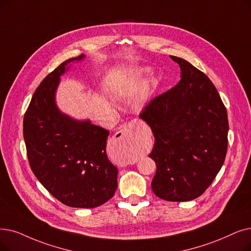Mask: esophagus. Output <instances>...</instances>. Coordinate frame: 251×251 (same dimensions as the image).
Segmentation results:
<instances>
[{"instance_id": "34e87169", "label": "esophagus", "mask_w": 251, "mask_h": 251, "mask_svg": "<svg viewBox=\"0 0 251 251\" xmlns=\"http://www.w3.org/2000/svg\"><path fill=\"white\" fill-rule=\"evenodd\" d=\"M138 126H139V123L137 122V121H129V122H127L122 128H121V130H120V133L121 134H126V135H129L130 137H131V135L132 134H134V132H135V130H136V128H138ZM118 132V133H119Z\"/></svg>"}]
</instances>
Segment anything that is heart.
I'll return each instance as SVG.
<instances>
[{"instance_id":"1","label":"heart","mask_w":251,"mask_h":251,"mask_svg":"<svg viewBox=\"0 0 251 251\" xmlns=\"http://www.w3.org/2000/svg\"><path fill=\"white\" fill-rule=\"evenodd\" d=\"M149 72V69H141L140 70V73H145V74H147Z\"/></svg>"}]
</instances>
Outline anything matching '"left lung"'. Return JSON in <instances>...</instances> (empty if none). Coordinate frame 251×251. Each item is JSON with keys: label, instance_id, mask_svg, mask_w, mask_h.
<instances>
[{"label": "left lung", "instance_id": "1", "mask_svg": "<svg viewBox=\"0 0 251 251\" xmlns=\"http://www.w3.org/2000/svg\"><path fill=\"white\" fill-rule=\"evenodd\" d=\"M180 81L144 108L155 145L149 155L157 171L151 190L157 197L184 202L198 198L220 172L226 154L228 122L212 82L176 56Z\"/></svg>", "mask_w": 251, "mask_h": 251}]
</instances>
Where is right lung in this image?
Returning <instances> with one entry per match:
<instances>
[{
  "instance_id": "add662e5",
  "label": "right lung",
  "mask_w": 251,
  "mask_h": 251,
  "mask_svg": "<svg viewBox=\"0 0 251 251\" xmlns=\"http://www.w3.org/2000/svg\"><path fill=\"white\" fill-rule=\"evenodd\" d=\"M84 54L62 62L42 81L24 119L30 168L54 198L75 208H94L110 200L118 169L106 155L108 131L62 113L56 104L61 75Z\"/></svg>"
}]
</instances>
